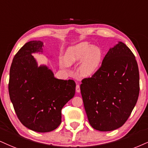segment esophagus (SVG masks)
<instances>
[{
	"label": "esophagus",
	"mask_w": 148,
	"mask_h": 148,
	"mask_svg": "<svg viewBox=\"0 0 148 148\" xmlns=\"http://www.w3.org/2000/svg\"><path fill=\"white\" fill-rule=\"evenodd\" d=\"M75 90H76V92H80V87H79V84L76 85Z\"/></svg>",
	"instance_id": "1"
}]
</instances>
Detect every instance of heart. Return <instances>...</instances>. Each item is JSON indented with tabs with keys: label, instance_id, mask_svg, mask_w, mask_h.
Returning a JSON list of instances; mask_svg holds the SVG:
<instances>
[{
	"label": "heart",
	"instance_id": "obj_1",
	"mask_svg": "<svg viewBox=\"0 0 148 148\" xmlns=\"http://www.w3.org/2000/svg\"><path fill=\"white\" fill-rule=\"evenodd\" d=\"M102 60V53L97 47H92L82 42L71 47L67 50L65 61L68 64H78L82 62L80 72L82 75H92L99 68Z\"/></svg>",
	"mask_w": 148,
	"mask_h": 148
}]
</instances>
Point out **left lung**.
I'll list each match as a JSON object with an SVG mask.
<instances>
[{"instance_id": "obj_1", "label": "left lung", "mask_w": 148, "mask_h": 148, "mask_svg": "<svg viewBox=\"0 0 148 148\" xmlns=\"http://www.w3.org/2000/svg\"><path fill=\"white\" fill-rule=\"evenodd\" d=\"M139 89L135 56L119 42L110 49L96 73L82 80L80 90L91 126L102 132L121 127L135 106Z\"/></svg>"}]
</instances>
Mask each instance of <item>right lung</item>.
<instances>
[{
	"label": "right lung",
	"instance_id": "right-lung-1",
	"mask_svg": "<svg viewBox=\"0 0 148 148\" xmlns=\"http://www.w3.org/2000/svg\"><path fill=\"white\" fill-rule=\"evenodd\" d=\"M43 43L27 42L13 59L9 94L18 119L38 132L54 130L62 121L61 111L74 97L73 80L58 79L46 66L38 67L32 53L42 52Z\"/></svg>",
	"mask_w": 148,
	"mask_h": 148
}]
</instances>
